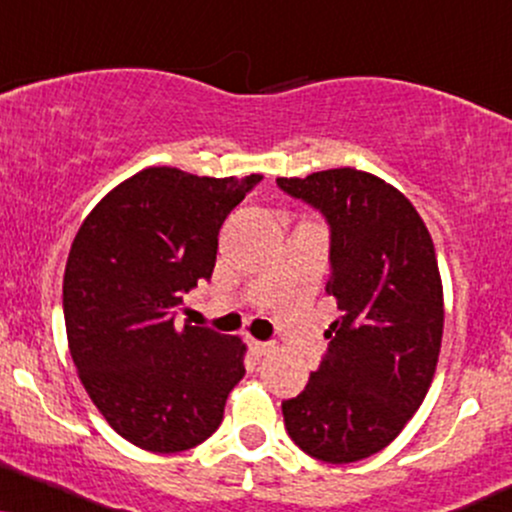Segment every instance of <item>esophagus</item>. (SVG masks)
Listing matches in <instances>:
<instances>
[{"mask_svg": "<svg viewBox=\"0 0 512 512\" xmlns=\"http://www.w3.org/2000/svg\"><path fill=\"white\" fill-rule=\"evenodd\" d=\"M250 350L255 355H269V353H274L276 350V346L274 343H264V341H255V338H250Z\"/></svg>", "mask_w": 512, "mask_h": 512, "instance_id": "esophagus-1", "label": "esophagus"}]
</instances>
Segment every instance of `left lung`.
Listing matches in <instances>:
<instances>
[{"label": "left lung", "instance_id": "left-lung-1", "mask_svg": "<svg viewBox=\"0 0 512 512\" xmlns=\"http://www.w3.org/2000/svg\"><path fill=\"white\" fill-rule=\"evenodd\" d=\"M331 226V276L341 317L305 391L283 400L288 436L324 463H355L386 448L432 386L443 336L436 250L412 202L367 171L326 169L276 178Z\"/></svg>", "mask_w": 512, "mask_h": 512}]
</instances>
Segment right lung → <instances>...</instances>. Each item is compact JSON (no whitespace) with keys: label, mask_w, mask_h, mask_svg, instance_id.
<instances>
[{"label":"right lung","mask_w":512,"mask_h":512,"mask_svg":"<svg viewBox=\"0 0 512 512\" xmlns=\"http://www.w3.org/2000/svg\"><path fill=\"white\" fill-rule=\"evenodd\" d=\"M150 166L97 202L73 238L64 319L73 365L116 434L152 453L219 429L245 374V343L174 324L183 293L212 276L219 229L260 183Z\"/></svg>","instance_id":"obj_1"}]
</instances>
